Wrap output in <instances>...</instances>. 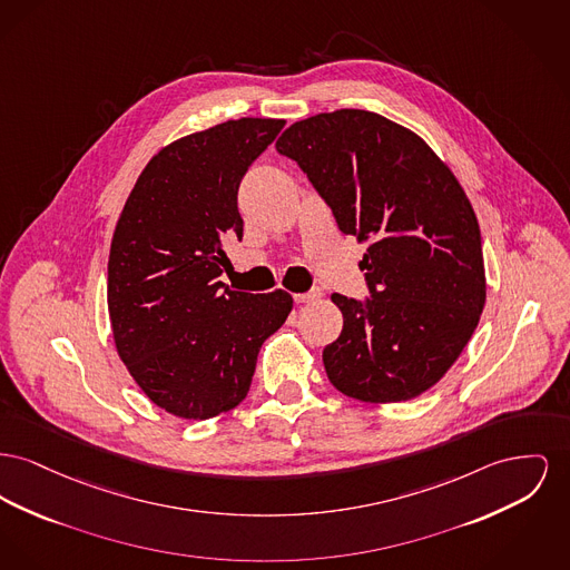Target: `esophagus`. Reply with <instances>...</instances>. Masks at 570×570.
<instances>
[{
  "label": "esophagus",
  "mask_w": 570,
  "mask_h": 570,
  "mask_svg": "<svg viewBox=\"0 0 570 570\" xmlns=\"http://www.w3.org/2000/svg\"><path fill=\"white\" fill-rule=\"evenodd\" d=\"M318 297H321V288H312V291H307V293L295 295V303H309L314 302V299H318Z\"/></svg>",
  "instance_id": "obj_1"
}]
</instances>
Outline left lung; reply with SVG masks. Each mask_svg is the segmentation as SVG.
Returning a JSON list of instances; mask_svg holds the SVG:
<instances>
[{
  "label": "left lung",
  "mask_w": 570,
  "mask_h": 570,
  "mask_svg": "<svg viewBox=\"0 0 570 570\" xmlns=\"http://www.w3.org/2000/svg\"><path fill=\"white\" fill-rule=\"evenodd\" d=\"M368 245L366 299L332 295L344 316L323 348L337 392L362 402L411 401L452 368L480 321L482 236L463 187L426 141L366 109L295 122L275 144Z\"/></svg>",
  "instance_id": "obj_1"
}]
</instances>
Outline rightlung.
<instances>
[{"label": "right lung", "instance_id": "add662e5", "mask_svg": "<svg viewBox=\"0 0 570 570\" xmlns=\"http://www.w3.org/2000/svg\"><path fill=\"white\" fill-rule=\"evenodd\" d=\"M286 122L238 118L187 135L139 174L111 238L107 305L120 360L157 406L185 420L235 409L258 351L293 309L284 291L219 279L243 238L236 194Z\"/></svg>", "mask_w": 570, "mask_h": 570}]
</instances>
